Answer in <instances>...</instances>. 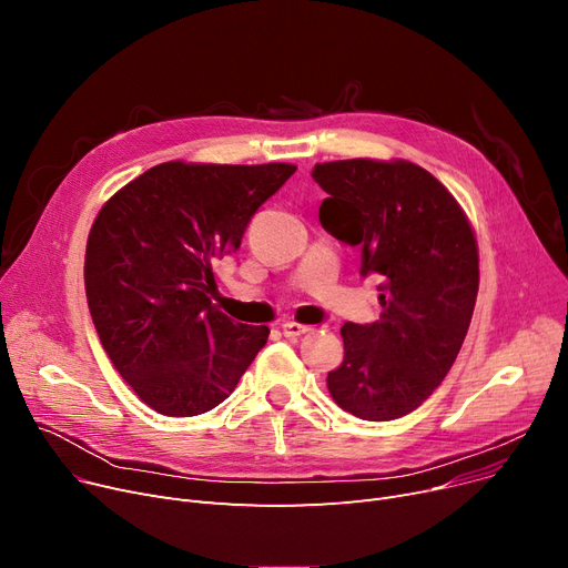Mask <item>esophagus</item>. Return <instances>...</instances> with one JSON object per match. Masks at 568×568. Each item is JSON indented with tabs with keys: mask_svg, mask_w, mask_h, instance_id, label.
Here are the masks:
<instances>
[{
	"mask_svg": "<svg viewBox=\"0 0 568 568\" xmlns=\"http://www.w3.org/2000/svg\"><path fill=\"white\" fill-rule=\"evenodd\" d=\"M312 328L310 326H303V323H295V321H286L282 323V333L284 337H301L305 333H310Z\"/></svg>",
	"mask_w": 568,
	"mask_h": 568,
	"instance_id": "34e87169",
	"label": "esophagus"
}]
</instances>
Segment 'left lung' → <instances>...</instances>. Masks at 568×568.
Masks as SVG:
<instances>
[{"label": "left lung", "instance_id": "obj_1", "mask_svg": "<svg viewBox=\"0 0 568 568\" xmlns=\"http://www.w3.org/2000/svg\"><path fill=\"white\" fill-rule=\"evenodd\" d=\"M328 199L318 222L361 247V275H376L382 318L344 323V361L328 372L339 407L363 420H395L435 393L469 331L478 247L448 189L412 161L344 159L316 164Z\"/></svg>", "mask_w": 568, "mask_h": 568}]
</instances>
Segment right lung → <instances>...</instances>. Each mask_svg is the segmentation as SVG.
I'll return each instance as SVG.
<instances>
[{
	"mask_svg": "<svg viewBox=\"0 0 568 568\" xmlns=\"http://www.w3.org/2000/svg\"><path fill=\"white\" fill-rule=\"evenodd\" d=\"M291 164H159L92 224L85 293L108 358L148 407L186 418L222 404L267 342V326L212 305L214 263L233 254Z\"/></svg>",
	"mask_w": 568,
	"mask_h": 568,
	"instance_id": "1",
	"label": "right lung"
}]
</instances>
